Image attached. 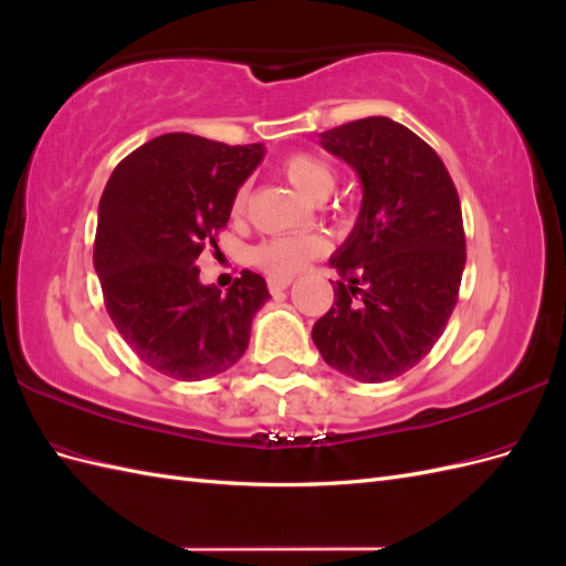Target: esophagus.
Wrapping results in <instances>:
<instances>
[{"instance_id":"1","label":"esophagus","mask_w":566,"mask_h":566,"mask_svg":"<svg viewBox=\"0 0 566 566\" xmlns=\"http://www.w3.org/2000/svg\"><path fill=\"white\" fill-rule=\"evenodd\" d=\"M290 283H293V279H269V290L273 295H279L290 287Z\"/></svg>"}]
</instances>
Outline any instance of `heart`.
<instances>
[{
	"instance_id": "1",
	"label": "heart",
	"mask_w": 566,
	"mask_h": 566,
	"mask_svg": "<svg viewBox=\"0 0 566 566\" xmlns=\"http://www.w3.org/2000/svg\"><path fill=\"white\" fill-rule=\"evenodd\" d=\"M281 172L310 200H323L335 186L333 167L312 153H295V156L285 158ZM245 200L248 191L241 188L233 198V214L243 212ZM323 250L325 245L318 235H276L254 248L252 262L273 279H287L321 256Z\"/></svg>"
}]
</instances>
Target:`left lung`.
I'll use <instances>...</instances> for the list:
<instances>
[{
	"instance_id": "left-lung-1",
	"label": "left lung",
	"mask_w": 566,
	"mask_h": 566,
	"mask_svg": "<svg viewBox=\"0 0 566 566\" xmlns=\"http://www.w3.org/2000/svg\"><path fill=\"white\" fill-rule=\"evenodd\" d=\"M361 181V210L331 266V312L314 323L323 361L358 382H387L430 354L458 302L465 231L449 169L418 134L364 117L318 134Z\"/></svg>"
}]
</instances>
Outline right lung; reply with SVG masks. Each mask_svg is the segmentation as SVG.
I'll use <instances>...</instances> for the list:
<instances>
[{
	"label": "right lung",
	"mask_w": 566,
	"mask_h": 566,
	"mask_svg": "<svg viewBox=\"0 0 566 566\" xmlns=\"http://www.w3.org/2000/svg\"><path fill=\"white\" fill-rule=\"evenodd\" d=\"M262 160V144L175 132L129 153L104 188L94 269L106 310L132 352L167 378L198 382L238 364L271 297L248 269L221 295L196 264Z\"/></svg>",
	"instance_id": "1"
}]
</instances>
